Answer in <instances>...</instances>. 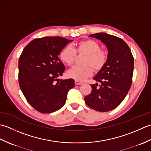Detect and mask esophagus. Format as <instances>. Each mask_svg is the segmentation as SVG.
<instances>
[{
  "mask_svg": "<svg viewBox=\"0 0 151 151\" xmlns=\"http://www.w3.org/2000/svg\"><path fill=\"white\" fill-rule=\"evenodd\" d=\"M75 84L76 85H79L83 84V83L81 82V81H77V80H76V81H75Z\"/></svg>",
  "mask_w": 151,
  "mask_h": 151,
  "instance_id": "1",
  "label": "esophagus"
}]
</instances>
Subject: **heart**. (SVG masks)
Segmentation results:
<instances>
[{
    "label": "heart",
    "mask_w": 151,
    "mask_h": 151,
    "mask_svg": "<svg viewBox=\"0 0 151 151\" xmlns=\"http://www.w3.org/2000/svg\"><path fill=\"white\" fill-rule=\"evenodd\" d=\"M76 50L71 45L65 46L59 54L60 60L66 65L72 66L79 55H85L82 61L83 66H74L67 72L69 78L77 81H84L91 77L95 71L98 72L105 66L107 55L106 51L101 50V46L93 40H84L76 43Z\"/></svg>",
    "instance_id": "obj_1"
}]
</instances>
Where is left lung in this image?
Wrapping results in <instances>:
<instances>
[{"mask_svg": "<svg viewBox=\"0 0 151 151\" xmlns=\"http://www.w3.org/2000/svg\"><path fill=\"white\" fill-rule=\"evenodd\" d=\"M93 37L106 45L107 62L93 78L100 82L99 87L91 85L92 91L85 97L87 105L100 112L114 109L121 104L130 90L134 72V60L130 47L123 40L104 32L93 34Z\"/></svg>", "mask_w": 151, "mask_h": 151, "instance_id": "1", "label": "left lung"}]
</instances>
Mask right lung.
I'll return each instance as SVG.
<instances>
[{
	"mask_svg": "<svg viewBox=\"0 0 151 151\" xmlns=\"http://www.w3.org/2000/svg\"><path fill=\"white\" fill-rule=\"evenodd\" d=\"M72 41L60 36L36 38L19 57V87L30 105L39 112L50 113L60 109L74 87L73 79H58L65 70L58 55Z\"/></svg>",
	"mask_w": 151,
	"mask_h": 151,
	"instance_id": "1",
	"label": "right lung"
}]
</instances>
